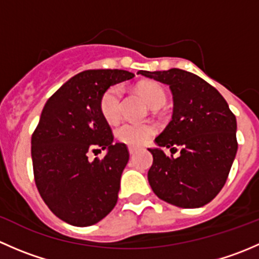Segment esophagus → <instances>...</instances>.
I'll list each match as a JSON object with an SVG mask.
<instances>
[{"label":"esophagus","mask_w":259,"mask_h":259,"mask_svg":"<svg viewBox=\"0 0 259 259\" xmlns=\"http://www.w3.org/2000/svg\"><path fill=\"white\" fill-rule=\"evenodd\" d=\"M137 151H138L137 148H134V146H129V154H130V155H134Z\"/></svg>","instance_id":"1"}]
</instances>
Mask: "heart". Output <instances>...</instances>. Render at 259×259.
<instances>
[{
    "instance_id": "heart-1",
    "label": "heart",
    "mask_w": 259,
    "mask_h": 259,
    "mask_svg": "<svg viewBox=\"0 0 259 259\" xmlns=\"http://www.w3.org/2000/svg\"><path fill=\"white\" fill-rule=\"evenodd\" d=\"M140 93L144 96L148 105L158 109L165 103V93L155 83H144L140 86ZM122 89L120 86H111L104 93L100 100V110L104 119L108 122H115L121 115ZM156 129L151 124H133L122 122L115 129L117 139L129 146H142L146 144L155 135Z\"/></svg>"
}]
</instances>
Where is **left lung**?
Segmentation results:
<instances>
[{"instance_id":"1","label":"left lung","mask_w":259,"mask_h":259,"mask_svg":"<svg viewBox=\"0 0 259 259\" xmlns=\"http://www.w3.org/2000/svg\"><path fill=\"white\" fill-rule=\"evenodd\" d=\"M170 88L173 116L155 138L148 180L164 202L180 208H199L221 192L236 158L237 120L215 88L180 69L139 71ZM171 149L165 155L162 149ZM177 147L181 155L174 158Z\"/></svg>"}]
</instances>
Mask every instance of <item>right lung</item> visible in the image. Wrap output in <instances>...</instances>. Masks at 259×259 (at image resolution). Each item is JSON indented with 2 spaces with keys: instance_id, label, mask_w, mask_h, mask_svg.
Wrapping results in <instances>:
<instances>
[{
  "instance_id": "add662e5",
  "label": "right lung",
  "mask_w": 259,
  "mask_h": 259,
  "mask_svg": "<svg viewBox=\"0 0 259 259\" xmlns=\"http://www.w3.org/2000/svg\"><path fill=\"white\" fill-rule=\"evenodd\" d=\"M134 76L125 70H86L44 106L31 139L35 183L50 210L71 226H93L116 204L129 151L124 143H113L100 100L110 86ZM91 150L107 155L90 162Z\"/></svg>"
}]
</instances>
